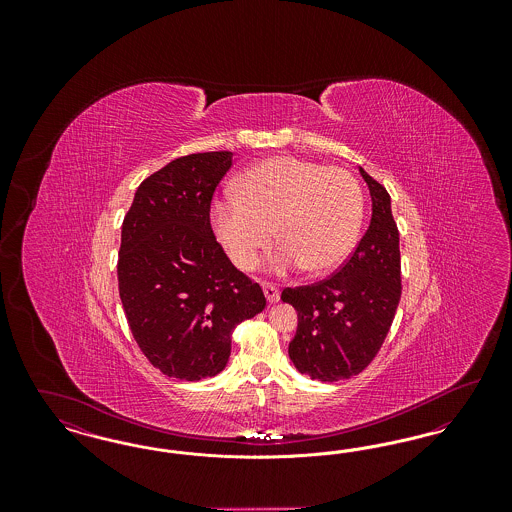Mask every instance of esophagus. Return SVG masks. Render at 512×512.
<instances>
[{"label":"esophagus","mask_w":512,"mask_h":512,"mask_svg":"<svg viewBox=\"0 0 512 512\" xmlns=\"http://www.w3.org/2000/svg\"><path fill=\"white\" fill-rule=\"evenodd\" d=\"M263 292H265V297H267L268 303H276V301L280 299V292H278V288H276V286H272V284H263Z\"/></svg>","instance_id":"obj_1"}]
</instances>
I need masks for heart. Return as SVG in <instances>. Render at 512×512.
<instances>
[{
    "label": "heart",
    "mask_w": 512,
    "mask_h": 512,
    "mask_svg": "<svg viewBox=\"0 0 512 512\" xmlns=\"http://www.w3.org/2000/svg\"><path fill=\"white\" fill-rule=\"evenodd\" d=\"M236 199L211 207V224L230 261L242 270L257 265L272 242L282 245L272 259L276 272L303 268L326 274L357 244L365 199L357 178L297 157H270L242 172Z\"/></svg>",
    "instance_id": "b5f03b06"
}]
</instances>
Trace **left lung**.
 Wrapping results in <instances>:
<instances>
[{
	"mask_svg": "<svg viewBox=\"0 0 512 512\" xmlns=\"http://www.w3.org/2000/svg\"><path fill=\"white\" fill-rule=\"evenodd\" d=\"M359 172L370 192L372 217L355 253L328 280L282 292V301L297 311L290 359L301 374L320 382H338L365 370L386 340L401 299L391 197L363 167Z\"/></svg>",
	"mask_w": 512,
	"mask_h": 512,
	"instance_id": "obj_1",
	"label": "left lung"
}]
</instances>
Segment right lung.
<instances>
[{
  "label": "right lung",
  "instance_id": "1",
  "mask_svg": "<svg viewBox=\"0 0 512 512\" xmlns=\"http://www.w3.org/2000/svg\"><path fill=\"white\" fill-rule=\"evenodd\" d=\"M232 151L178 157L136 190L122 222L119 293L149 363L180 380L219 374L232 332L259 315L265 293L230 263L209 222Z\"/></svg>",
  "mask_w": 512,
  "mask_h": 512
}]
</instances>
